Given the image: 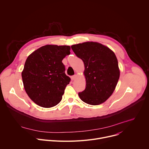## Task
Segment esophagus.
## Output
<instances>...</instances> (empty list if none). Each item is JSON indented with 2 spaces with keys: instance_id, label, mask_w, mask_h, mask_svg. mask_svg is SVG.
I'll list each match as a JSON object with an SVG mask.
<instances>
[{
  "instance_id": "1",
  "label": "esophagus",
  "mask_w": 149,
  "mask_h": 149,
  "mask_svg": "<svg viewBox=\"0 0 149 149\" xmlns=\"http://www.w3.org/2000/svg\"><path fill=\"white\" fill-rule=\"evenodd\" d=\"M75 78H76V75H72L71 78L72 80H74L75 79Z\"/></svg>"
}]
</instances>
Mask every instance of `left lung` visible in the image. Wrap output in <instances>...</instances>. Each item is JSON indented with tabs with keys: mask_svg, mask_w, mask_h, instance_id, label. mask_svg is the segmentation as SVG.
<instances>
[{
	"mask_svg": "<svg viewBox=\"0 0 149 149\" xmlns=\"http://www.w3.org/2000/svg\"><path fill=\"white\" fill-rule=\"evenodd\" d=\"M71 48L85 67L86 87L78 93L79 98L93 105L103 103L113 93L120 77L115 54L107 47L94 42L73 45Z\"/></svg>",
	"mask_w": 149,
	"mask_h": 149,
	"instance_id": "1",
	"label": "left lung"
}]
</instances>
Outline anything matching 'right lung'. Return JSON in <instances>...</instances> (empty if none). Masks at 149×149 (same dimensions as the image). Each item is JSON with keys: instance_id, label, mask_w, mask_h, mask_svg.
Here are the masks:
<instances>
[{"instance_id": "obj_1", "label": "right lung", "mask_w": 149, "mask_h": 149, "mask_svg": "<svg viewBox=\"0 0 149 149\" xmlns=\"http://www.w3.org/2000/svg\"><path fill=\"white\" fill-rule=\"evenodd\" d=\"M70 46L47 45L27 58L22 78L24 88L37 105L50 108L62 100L70 78L65 73L62 59L70 54Z\"/></svg>"}]
</instances>
